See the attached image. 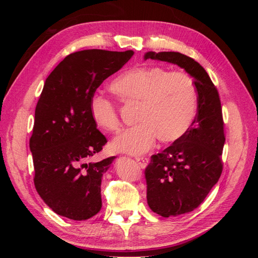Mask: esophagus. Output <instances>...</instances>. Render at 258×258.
Here are the masks:
<instances>
[{
	"label": "esophagus",
	"mask_w": 258,
	"mask_h": 258,
	"mask_svg": "<svg viewBox=\"0 0 258 258\" xmlns=\"http://www.w3.org/2000/svg\"><path fill=\"white\" fill-rule=\"evenodd\" d=\"M136 160L139 163V166L141 168H145L147 166V163H148V159L144 158V157H137Z\"/></svg>",
	"instance_id": "34e87169"
}]
</instances>
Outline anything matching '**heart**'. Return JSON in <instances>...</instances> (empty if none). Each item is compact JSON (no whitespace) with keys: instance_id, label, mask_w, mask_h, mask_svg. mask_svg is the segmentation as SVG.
I'll list each match as a JSON object with an SVG mask.
<instances>
[{"instance_id":"obj_1","label":"heart","mask_w":258,"mask_h":258,"mask_svg":"<svg viewBox=\"0 0 258 258\" xmlns=\"http://www.w3.org/2000/svg\"><path fill=\"white\" fill-rule=\"evenodd\" d=\"M122 101L140 104L137 126L115 138V152L141 155L154 146L156 139L173 143L189 131L198 110V93L191 77L161 67H137L119 75L110 86ZM90 116L107 132L120 129L115 104L101 95H93Z\"/></svg>"}]
</instances>
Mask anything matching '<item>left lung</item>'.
<instances>
[{"instance_id":"8db88e82","label":"left lung","mask_w":258,"mask_h":258,"mask_svg":"<svg viewBox=\"0 0 258 258\" xmlns=\"http://www.w3.org/2000/svg\"><path fill=\"white\" fill-rule=\"evenodd\" d=\"M147 59L184 69L198 93L197 115L189 131L153 155L145 170L148 207L162 217L178 216L198 208L222 174L225 136L221 101L209 74L194 59L174 51H147Z\"/></svg>"}]
</instances>
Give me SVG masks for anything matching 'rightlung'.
Returning a JSON list of instances; mask_svg holds the SVG:
<instances>
[{"instance_id": "obj_1", "label": "right lung", "mask_w": 258, "mask_h": 258, "mask_svg": "<svg viewBox=\"0 0 258 258\" xmlns=\"http://www.w3.org/2000/svg\"><path fill=\"white\" fill-rule=\"evenodd\" d=\"M132 56V50L76 51L45 81L35 108L30 151L36 191L58 215L85 221L102 207L101 181L116 157L89 161L106 143L91 118L89 103L103 81Z\"/></svg>"}]
</instances>
